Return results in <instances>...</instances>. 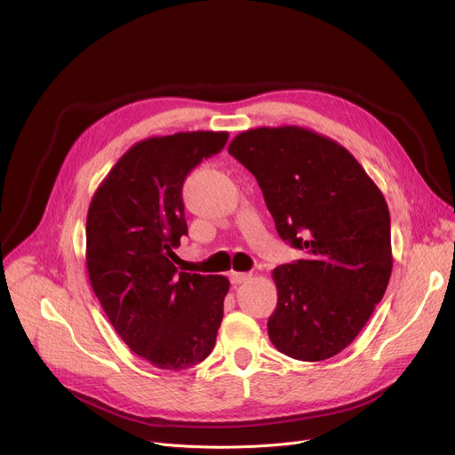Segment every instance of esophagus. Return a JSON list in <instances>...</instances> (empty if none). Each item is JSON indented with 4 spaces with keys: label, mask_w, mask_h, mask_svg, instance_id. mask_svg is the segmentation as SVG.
<instances>
[{
    "label": "esophagus",
    "mask_w": 455,
    "mask_h": 455,
    "mask_svg": "<svg viewBox=\"0 0 455 455\" xmlns=\"http://www.w3.org/2000/svg\"><path fill=\"white\" fill-rule=\"evenodd\" d=\"M228 278H230V282L234 285H239V283H245L247 280H251V275H249V272H235V270H232L230 275H228Z\"/></svg>",
    "instance_id": "34e87169"
}]
</instances>
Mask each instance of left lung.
<instances>
[{
    "label": "left lung",
    "mask_w": 455,
    "mask_h": 455,
    "mask_svg": "<svg viewBox=\"0 0 455 455\" xmlns=\"http://www.w3.org/2000/svg\"><path fill=\"white\" fill-rule=\"evenodd\" d=\"M228 154L256 177L280 237L306 251L272 270L278 306L267 322L270 342L296 360L339 355L391 276L382 192L344 146L299 126L243 132Z\"/></svg>",
    "instance_id": "1"
}]
</instances>
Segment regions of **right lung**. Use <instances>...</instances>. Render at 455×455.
Returning <instances> with one entry per match:
<instances>
[{"label": "right lung", "mask_w": 455, "mask_h": 455, "mask_svg": "<svg viewBox=\"0 0 455 455\" xmlns=\"http://www.w3.org/2000/svg\"><path fill=\"white\" fill-rule=\"evenodd\" d=\"M227 132L151 137L116 161L91 199L85 225L89 282L128 347L159 370H187L216 346L225 276L177 272L188 234L187 175L220 154Z\"/></svg>", "instance_id": "obj_1"}]
</instances>
